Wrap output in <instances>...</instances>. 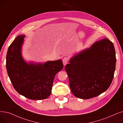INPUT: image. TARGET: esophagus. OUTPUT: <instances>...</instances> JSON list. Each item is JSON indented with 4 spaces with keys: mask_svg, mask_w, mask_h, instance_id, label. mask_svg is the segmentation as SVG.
I'll return each mask as SVG.
<instances>
[{
    "mask_svg": "<svg viewBox=\"0 0 123 123\" xmlns=\"http://www.w3.org/2000/svg\"><path fill=\"white\" fill-rule=\"evenodd\" d=\"M62 61H63V63L64 66H65L67 64V63H68V58L67 57H64V58H63Z\"/></svg>",
    "mask_w": 123,
    "mask_h": 123,
    "instance_id": "1",
    "label": "esophagus"
}]
</instances>
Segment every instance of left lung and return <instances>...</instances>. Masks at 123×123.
<instances>
[{
	"label": "left lung",
	"mask_w": 123,
	"mask_h": 123,
	"mask_svg": "<svg viewBox=\"0 0 123 123\" xmlns=\"http://www.w3.org/2000/svg\"><path fill=\"white\" fill-rule=\"evenodd\" d=\"M116 62L114 44L107 38L74 56L65 66L72 93L89 99L105 92L113 81Z\"/></svg>",
	"instance_id": "8db88e82"
}]
</instances>
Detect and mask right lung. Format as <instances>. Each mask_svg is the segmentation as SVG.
<instances>
[{
	"label": "right lung",
	"instance_id": "1",
	"mask_svg": "<svg viewBox=\"0 0 123 123\" xmlns=\"http://www.w3.org/2000/svg\"><path fill=\"white\" fill-rule=\"evenodd\" d=\"M25 35L18 36L8 48L6 70L14 88L33 100L44 99L51 94L55 75L63 68L61 60L42 63H27L22 56Z\"/></svg>",
	"mask_w": 123,
	"mask_h": 123
}]
</instances>
